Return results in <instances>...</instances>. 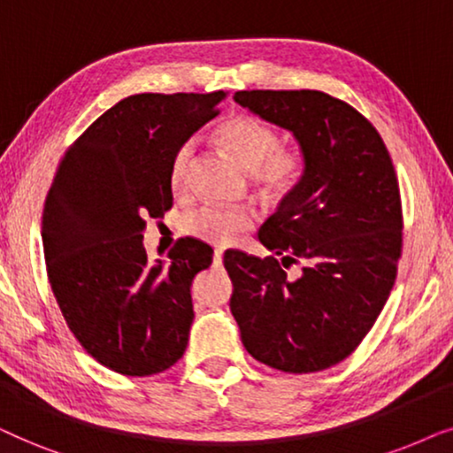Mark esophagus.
<instances>
[{
  "mask_svg": "<svg viewBox=\"0 0 453 453\" xmlns=\"http://www.w3.org/2000/svg\"><path fill=\"white\" fill-rule=\"evenodd\" d=\"M221 261H223V250L221 249H215V255H213V265H215V267H219Z\"/></svg>",
  "mask_w": 453,
  "mask_h": 453,
  "instance_id": "obj_1",
  "label": "esophagus"
}]
</instances>
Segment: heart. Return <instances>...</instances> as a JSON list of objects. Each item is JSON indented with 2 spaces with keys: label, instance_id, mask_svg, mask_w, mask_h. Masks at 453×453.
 <instances>
[{
  "label": "heart",
  "instance_id": "b5f03b06",
  "mask_svg": "<svg viewBox=\"0 0 453 453\" xmlns=\"http://www.w3.org/2000/svg\"><path fill=\"white\" fill-rule=\"evenodd\" d=\"M217 141L240 165L255 172L265 195L283 196L298 184L304 170V157L298 149L280 147V136L267 122L249 113L232 116L217 126ZM195 142L186 141L173 153L170 184L173 192H182L188 182V170ZM252 226V215L244 207H204L184 217L186 234L211 244H227L240 232Z\"/></svg>",
  "mask_w": 453,
  "mask_h": 453
}]
</instances>
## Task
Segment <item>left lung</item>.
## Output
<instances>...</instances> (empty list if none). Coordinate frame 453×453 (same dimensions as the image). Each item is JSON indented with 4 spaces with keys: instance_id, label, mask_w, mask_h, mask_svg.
<instances>
[{
    "instance_id": "1",
    "label": "left lung",
    "mask_w": 453,
    "mask_h": 453,
    "mask_svg": "<svg viewBox=\"0 0 453 453\" xmlns=\"http://www.w3.org/2000/svg\"><path fill=\"white\" fill-rule=\"evenodd\" d=\"M234 101L294 134L298 184L258 230L281 257L223 255L246 352L283 372L348 358L388 303L402 257V198L388 147L369 119L321 90H238ZM303 265L296 280L282 267Z\"/></svg>"
}]
</instances>
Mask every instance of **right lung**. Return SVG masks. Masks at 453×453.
Here are the masks:
<instances>
[{"label":"right lung","mask_w":453,"mask_h":453,"mask_svg":"<svg viewBox=\"0 0 453 453\" xmlns=\"http://www.w3.org/2000/svg\"><path fill=\"white\" fill-rule=\"evenodd\" d=\"M223 96H126L70 144L47 192L41 236L53 296L81 346L119 375L164 372L188 346L190 286L213 249L180 238L170 261L149 263L142 232L173 204V153Z\"/></svg>","instance_id":"1"}]
</instances>
